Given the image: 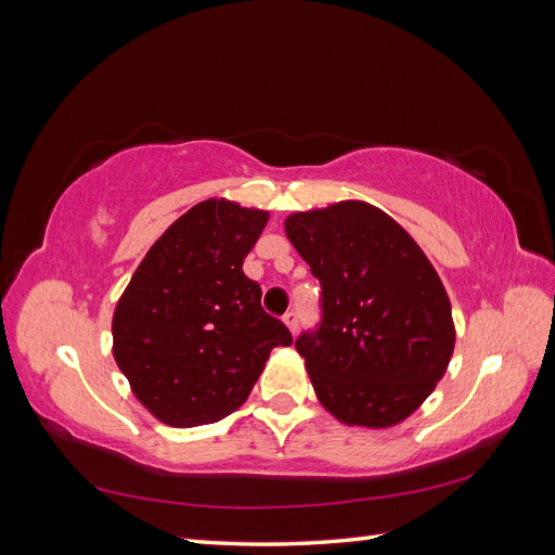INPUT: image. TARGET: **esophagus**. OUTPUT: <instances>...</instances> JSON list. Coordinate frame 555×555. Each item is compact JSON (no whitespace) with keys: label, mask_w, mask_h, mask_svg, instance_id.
Returning <instances> with one entry per match:
<instances>
[{"label":"esophagus","mask_w":555,"mask_h":555,"mask_svg":"<svg viewBox=\"0 0 555 555\" xmlns=\"http://www.w3.org/2000/svg\"><path fill=\"white\" fill-rule=\"evenodd\" d=\"M283 324L291 328V333L298 331V312H295V309H291V312L283 314Z\"/></svg>","instance_id":"1"}]
</instances>
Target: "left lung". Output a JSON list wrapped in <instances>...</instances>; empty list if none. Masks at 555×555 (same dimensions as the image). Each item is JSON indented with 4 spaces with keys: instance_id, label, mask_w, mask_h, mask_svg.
<instances>
[{
    "instance_id": "1",
    "label": "left lung",
    "mask_w": 555,
    "mask_h": 555,
    "mask_svg": "<svg viewBox=\"0 0 555 555\" xmlns=\"http://www.w3.org/2000/svg\"><path fill=\"white\" fill-rule=\"evenodd\" d=\"M286 236L321 283V324L295 340L319 402L347 425L402 423L454 352L435 267L390 215L362 201L293 212Z\"/></svg>"
}]
</instances>
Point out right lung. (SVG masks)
<instances>
[{
  "mask_svg": "<svg viewBox=\"0 0 555 555\" xmlns=\"http://www.w3.org/2000/svg\"><path fill=\"white\" fill-rule=\"evenodd\" d=\"M267 219L224 198L193 205L153 243L115 305L113 357L158 421H222L246 402L269 352L293 343L243 274Z\"/></svg>",
  "mask_w": 555,
  "mask_h": 555,
  "instance_id": "right-lung-1",
  "label": "right lung"
}]
</instances>
